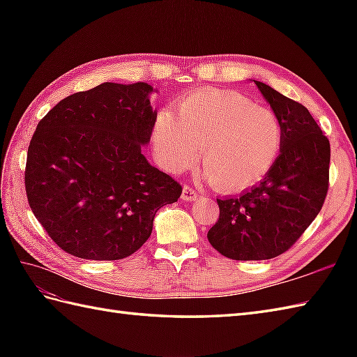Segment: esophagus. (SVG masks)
<instances>
[{
    "instance_id": "esophagus-1",
    "label": "esophagus",
    "mask_w": 357,
    "mask_h": 357,
    "mask_svg": "<svg viewBox=\"0 0 357 357\" xmlns=\"http://www.w3.org/2000/svg\"><path fill=\"white\" fill-rule=\"evenodd\" d=\"M198 192L195 190V188L188 187V185H184L183 187V195H181V198H183V201L185 202H192V201H196L198 199Z\"/></svg>"
}]
</instances>
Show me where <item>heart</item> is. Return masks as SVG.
<instances>
[{
    "mask_svg": "<svg viewBox=\"0 0 357 357\" xmlns=\"http://www.w3.org/2000/svg\"><path fill=\"white\" fill-rule=\"evenodd\" d=\"M282 142L275 112L222 90L188 95L178 113L159 112L153 127L155 153L165 170H184L202 153L204 174L222 192H242L261 183L275 167Z\"/></svg>",
    "mask_w": 357,
    "mask_h": 357,
    "instance_id": "heart-1",
    "label": "heart"
}]
</instances>
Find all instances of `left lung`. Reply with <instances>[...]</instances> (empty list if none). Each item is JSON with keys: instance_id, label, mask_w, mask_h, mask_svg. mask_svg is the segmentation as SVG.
I'll list each match as a JSON object with an SVG mask.
<instances>
[{"instance_id": "left-lung-1", "label": "left lung", "mask_w": 357, "mask_h": 357, "mask_svg": "<svg viewBox=\"0 0 357 357\" xmlns=\"http://www.w3.org/2000/svg\"><path fill=\"white\" fill-rule=\"evenodd\" d=\"M280 119L284 142L259 184L216 199L219 219L208 242L234 261H264L287 252L319 213L328 192L330 141L304 105L255 81Z\"/></svg>"}]
</instances>
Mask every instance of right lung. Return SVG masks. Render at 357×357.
<instances>
[{"instance_id":"add662e5","label":"right lung","mask_w":357,"mask_h":357,"mask_svg":"<svg viewBox=\"0 0 357 357\" xmlns=\"http://www.w3.org/2000/svg\"><path fill=\"white\" fill-rule=\"evenodd\" d=\"M147 82L64 98L36 126L26 162L29 206L53 242L81 259L116 261L142 247L156 211L183 193L142 155L156 110Z\"/></svg>"}]
</instances>
